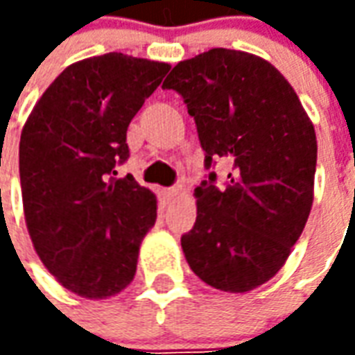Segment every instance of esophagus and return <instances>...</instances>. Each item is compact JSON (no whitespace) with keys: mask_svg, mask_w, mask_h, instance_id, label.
<instances>
[{"mask_svg":"<svg viewBox=\"0 0 355 355\" xmlns=\"http://www.w3.org/2000/svg\"><path fill=\"white\" fill-rule=\"evenodd\" d=\"M175 193H177V188H162L159 190V196H162L163 201H171L175 198Z\"/></svg>","mask_w":355,"mask_h":355,"instance_id":"esophagus-1","label":"esophagus"}]
</instances>
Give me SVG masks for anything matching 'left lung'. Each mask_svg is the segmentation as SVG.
Wrapping results in <instances>:
<instances>
[{"instance_id":"1","label":"left lung","mask_w":355,"mask_h":355,"mask_svg":"<svg viewBox=\"0 0 355 355\" xmlns=\"http://www.w3.org/2000/svg\"><path fill=\"white\" fill-rule=\"evenodd\" d=\"M163 89L184 98L205 167L232 165L226 186H215L211 171L193 192L198 218L180 238L186 261L215 289H257L282 270L312 209V121L279 70L243 51L218 47L182 60Z\"/></svg>"}]
</instances>
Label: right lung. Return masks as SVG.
Returning a JSON list of instances; mask_svg holds the SVG:
<instances>
[{
  "label": "right lung",
  "instance_id": "obj_1",
  "mask_svg": "<svg viewBox=\"0 0 355 355\" xmlns=\"http://www.w3.org/2000/svg\"><path fill=\"white\" fill-rule=\"evenodd\" d=\"M169 64L108 53L70 64L28 116L19 167L28 234L62 287L91 300L132 282L157 201L131 175L127 127Z\"/></svg>",
  "mask_w": 355,
  "mask_h": 355
}]
</instances>
